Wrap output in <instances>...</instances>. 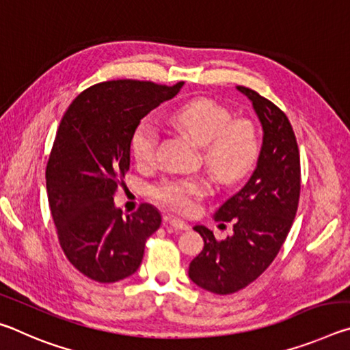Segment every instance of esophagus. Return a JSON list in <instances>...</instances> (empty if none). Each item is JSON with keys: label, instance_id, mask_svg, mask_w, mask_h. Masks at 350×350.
I'll use <instances>...</instances> for the list:
<instances>
[{"label": "esophagus", "instance_id": "34e87169", "mask_svg": "<svg viewBox=\"0 0 350 350\" xmlns=\"http://www.w3.org/2000/svg\"><path fill=\"white\" fill-rule=\"evenodd\" d=\"M170 225L173 227L174 230H188V224H185L180 219H170Z\"/></svg>", "mask_w": 350, "mask_h": 350}]
</instances>
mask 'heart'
<instances>
[{"label":"heart","mask_w":350,"mask_h":350,"mask_svg":"<svg viewBox=\"0 0 350 350\" xmlns=\"http://www.w3.org/2000/svg\"><path fill=\"white\" fill-rule=\"evenodd\" d=\"M171 122L202 145V159L216 179L230 183L241 179L256 162L259 140L256 129L248 120H233L232 112L210 98H196L177 108ZM159 142L157 126L144 118L131 135V152L142 167L156 161ZM210 191L205 177L168 179L154 188L159 204L180 215H191L198 200Z\"/></svg>","instance_id":"obj_1"}]
</instances>
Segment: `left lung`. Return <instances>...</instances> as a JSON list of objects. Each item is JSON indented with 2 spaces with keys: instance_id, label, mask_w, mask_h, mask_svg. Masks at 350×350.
<instances>
[{
  "instance_id": "1",
  "label": "left lung",
  "mask_w": 350,
  "mask_h": 350,
  "mask_svg": "<svg viewBox=\"0 0 350 350\" xmlns=\"http://www.w3.org/2000/svg\"><path fill=\"white\" fill-rule=\"evenodd\" d=\"M236 90L252 102L262 146L250 179L215 213L216 221L233 222V234L217 241L204 225L194 227L204 248L189 262L188 276L217 295L247 287L273 262L293 224L301 189L298 144L287 116L256 91Z\"/></svg>"
}]
</instances>
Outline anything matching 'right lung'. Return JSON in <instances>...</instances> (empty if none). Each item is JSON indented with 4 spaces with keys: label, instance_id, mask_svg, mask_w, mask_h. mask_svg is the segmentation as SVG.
Listing matches in <instances>:
<instances>
[{
    "label": "right lung",
    "instance_id": "1",
    "mask_svg": "<svg viewBox=\"0 0 350 350\" xmlns=\"http://www.w3.org/2000/svg\"><path fill=\"white\" fill-rule=\"evenodd\" d=\"M182 86L103 81L83 91L64 112L46 168L47 198L64 254L94 281L134 275L146 239L161 227L156 206L142 204L123 217L114 194L129 170L135 126Z\"/></svg>",
    "mask_w": 350,
    "mask_h": 350
}]
</instances>
